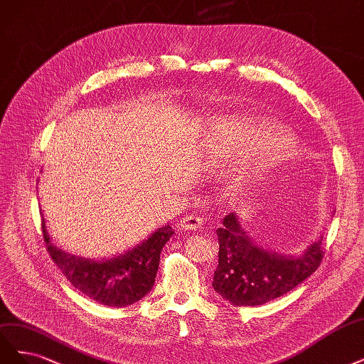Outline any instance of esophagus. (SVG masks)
<instances>
[{"mask_svg": "<svg viewBox=\"0 0 364 364\" xmlns=\"http://www.w3.org/2000/svg\"><path fill=\"white\" fill-rule=\"evenodd\" d=\"M202 218L196 217V215H186L183 218H181L176 224V228L179 230H197L202 228Z\"/></svg>", "mask_w": 364, "mask_h": 364, "instance_id": "obj_1", "label": "esophagus"}]
</instances>
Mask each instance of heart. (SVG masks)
<instances>
[{
  "instance_id": "heart-1",
  "label": "heart",
  "mask_w": 364,
  "mask_h": 364,
  "mask_svg": "<svg viewBox=\"0 0 364 364\" xmlns=\"http://www.w3.org/2000/svg\"><path fill=\"white\" fill-rule=\"evenodd\" d=\"M291 146V132L269 117L218 116L206 132V154L212 158L236 161L257 150L255 159L233 176L230 191L235 196L252 193Z\"/></svg>"
}]
</instances>
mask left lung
I'll use <instances>...</instances> for the list:
<instances>
[{"instance_id":"1","label":"left lung","mask_w":364,"mask_h":364,"mask_svg":"<svg viewBox=\"0 0 364 364\" xmlns=\"http://www.w3.org/2000/svg\"><path fill=\"white\" fill-rule=\"evenodd\" d=\"M217 236L218 267L212 286L237 307L260 306L291 292L318 269L322 260V236L299 253H277L257 244L233 212L223 218Z\"/></svg>"}]
</instances>
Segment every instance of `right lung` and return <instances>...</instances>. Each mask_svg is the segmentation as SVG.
<instances>
[{
  "label": "right lung",
  "mask_w": 364,
  "mask_h": 364,
  "mask_svg": "<svg viewBox=\"0 0 364 364\" xmlns=\"http://www.w3.org/2000/svg\"><path fill=\"white\" fill-rule=\"evenodd\" d=\"M42 230L49 256L75 289L97 304L109 307L131 306L152 291L161 250L174 233L166 224L127 252L112 257L89 259L68 253L53 244L45 218Z\"/></svg>",
  "instance_id": "right-lung-1"
}]
</instances>
